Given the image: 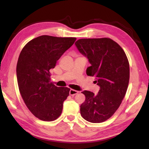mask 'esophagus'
I'll return each mask as SVG.
<instances>
[{"label": "esophagus", "mask_w": 149, "mask_h": 149, "mask_svg": "<svg viewBox=\"0 0 149 149\" xmlns=\"http://www.w3.org/2000/svg\"><path fill=\"white\" fill-rule=\"evenodd\" d=\"M78 93H79V91L77 90H75L73 89H71L70 90V95H75L77 94Z\"/></svg>", "instance_id": "obj_1"}]
</instances>
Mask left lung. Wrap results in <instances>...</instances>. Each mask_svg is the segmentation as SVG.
<instances>
[{"label": "left lung", "instance_id": "obj_1", "mask_svg": "<svg viewBox=\"0 0 149 149\" xmlns=\"http://www.w3.org/2000/svg\"><path fill=\"white\" fill-rule=\"evenodd\" d=\"M91 66L86 74L95 76L99 91L97 95L84 90L86 99L81 105V115L91 123H100L112 116L124 98L129 81V64L125 52L107 38L79 39L75 43Z\"/></svg>", "mask_w": 149, "mask_h": 149}]
</instances>
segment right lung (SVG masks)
Segmentation results:
<instances>
[{"instance_id": "obj_1", "label": "right lung", "mask_w": 149, "mask_h": 149, "mask_svg": "<svg viewBox=\"0 0 149 149\" xmlns=\"http://www.w3.org/2000/svg\"><path fill=\"white\" fill-rule=\"evenodd\" d=\"M75 40L40 36L28 42L20 54L17 65L19 90L27 108L40 120L53 121L61 115L70 88L53 84L49 70Z\"/></svg>"}]
</instances>
